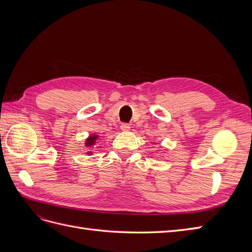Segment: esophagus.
<instances>
[{
	"label": "esophagus",
	"mask_w": 252,
	"mask_h": 252,
	"mask_svg": "<svg viewBox=\"0 0 252 252\" xmlns=\"http://www.w3.org/2000/svg\"><path fill=\"white\" fill-rule=\"evenodd\" d=\"M121 129L123 131H128L129 129H130V125L127 124V123H123V124H121Z\"/></svg>",
	"instance_id": "1"
}]
</instances>
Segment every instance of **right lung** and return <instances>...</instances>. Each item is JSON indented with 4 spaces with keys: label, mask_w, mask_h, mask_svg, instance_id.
<instances>
[{
    "label": "right lung",
    "mask_w": 252,
    "mask_h": 252,
    "mask_svg": "<svg viewBox=\"0 0 252 252\" xmlns=\"http://www.w3.org/2000/svg\"><path fill=\"white\" fill-rule=\"evenodd\" d=\"M97 139H98V135H97V134H91V135H89L88 138L86 139L85 146L88 147V148L94 147V145H95V143H96V140H97ZM91 154H93V152H91V151H88V152H87V155H91Z\"/></svg>",
    "instance_id": "right-lung-1"
}]
</instances>
